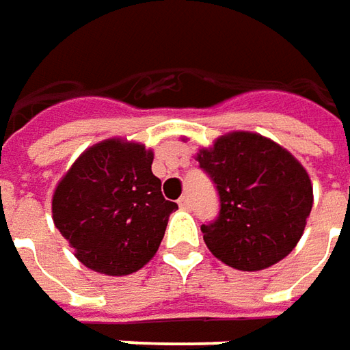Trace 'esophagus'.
Masks as SVG:
<instances>
[{
    "label": "esophagus",
    "mask_w": 350,
    "mask_h": 350,
    "mask_svg": "<svg viewBox=\"0 0 350 350\" xmlns=\"http://www.w3.org/2000/svg\"><path fill=\"white\" fill-rule=\"evenodd\" d=\"M178 205H180V208H191V201H189V197L187 195H182L180 199H178Z\"/></svg>",
    "instance_id": "1"
}]
</instances>
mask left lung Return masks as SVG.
<instances>
[{
	"mask_svg": "<svg viewBox=\"0 0 350 350\" xmlns=\"http://www.w3.org/2000/svg\"><path fill=\"white\" fill-rule=\"evenodd\" d=\"M197 161L220 199L216 220L201 226L216 258L256 272L293 251L312 208V184L289 151L265 135L230 132Z\"/></svg>",
	"mask_w": 350,
	"mask_h": 350,
	"instance_id": "1",
	"label": "left lung"
}]
</instances>
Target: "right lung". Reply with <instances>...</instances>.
I'll return each mask as SVG.
<instances>
[{"label": "right lung", "mask_w": 350, "mask_h": 350, "mask_svg": "<svg viewBox=\"0 0 350 350\" xmlns=\"http://www.w3.org/2000/svg\"><path fill=\"white\" fill-rule=\"evenodd\" d=\"M151 165V149L113 137L85 149L57 184L53 222L82 265L126 275L155 256L178 205L163 197Z\"/></svg>", "instance_id": "add662e5"}]
</instances>
